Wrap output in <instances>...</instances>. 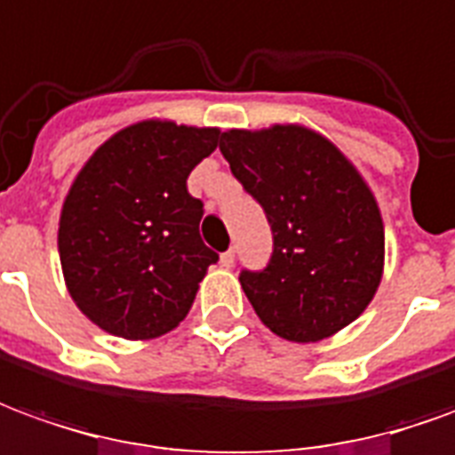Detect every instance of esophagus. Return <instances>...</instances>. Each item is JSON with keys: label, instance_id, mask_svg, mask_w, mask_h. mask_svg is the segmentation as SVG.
Instances as JSON below:
<instances>
[{"label": "esophagus", "instance_id": "esophagus-1", "mask_svg": "<svg viewBox=\"0 0 455 455\" xmlns=\"http://www.w3.org/2000/svg\"><path fill=\"white\" fill-rule=\"evenodd\" d=\"M220 264L225 267V269H230V267H233V264H235V250H233V247H230L228 252L220 254Z\"/></svg>", "mask_w": 455, "mask_h": 455}]
</instances>
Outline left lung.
Listing matches in <instances>:
<instances>
[{"mask_svg": "<svg viewBox=\"0 0 455 455\" xmlns=\"http://www.w3.org/2000/svg\"><path fill=\"white\" fill-rule=\"evenodd\" d=\"M220 151L272 225L274 252L240 284L272 333L318 343L355 321L385 269L375 193L343 151L304 124L228 130Z\"/></svg>", "mask_w": 455, "mask_h": 455, "instance_id": "8db88e82", "label": "left lung"}]
</instances>
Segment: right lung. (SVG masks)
Masks as SVG:
<instances>
[{
  "mask_svg": "<svg viewBox=\"0 0 455 455\" xmlns=\"http://www.w3.org/2000/svg\"><path fill=\"white\" fill-rule=\"evenodd\" d=\"M218 127L141 119L92 151L68 188L58 254L83 315L124 340H151L188 315L218 254L201 240L203 203L186 179Z\"/></svg>",
  "mask_w": 455,
  "mask_h": 455,
  "instance_id": "obj_1",
  "label": "right lung"
}]
</instances>
